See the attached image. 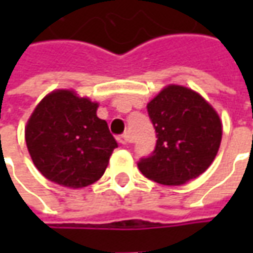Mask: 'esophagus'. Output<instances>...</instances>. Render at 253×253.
Here are the masks:
<instances>
[{
	"label": "esophagus",
	"instance_id": "obj_1",
	"mask_svg": "<svg viewBox=\"0 0 253 253\" xmlns=\"http://www.w3.org/2000/svg\"><path fill=\"white\" fill-rule=\"evenodd\" d=\"M118 141L122 143V145H127V143L130 142V137L127 135V134H122L118 137Z\"/></svg>",
	"mask_w": 253,
	"mask_h": 253
}]
</instances>
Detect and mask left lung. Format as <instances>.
Wrapping results in <instances>:
<instances>
[{
	"instance_id": "8db88e82",
	"label": "left lung",
	"mask_w": 253,
	"mask_h": 253,
	"mask_svg": "<svg viewBox=\"0 0 253 253\" xmlns=\"http://www.w3.org/2000/svg\"><path fill=\"white\" fill-rule=\"evenodd\" d=\"M156 128L153 153L138 161L150 180L180 186L202 175L211 165L222 138L219 116L192 89L168 85L148 104Z\"/></svg>"
}]
</instances>
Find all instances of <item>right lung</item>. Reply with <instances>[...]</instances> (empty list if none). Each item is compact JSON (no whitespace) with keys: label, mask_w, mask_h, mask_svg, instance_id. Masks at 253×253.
<instances>
[{"label":"right lung","mask_w":253,"mask_h":253,"mask_svg":"<svg viewBox=\"0 0 253 253\" xmlns=\"http://www.w3.org/2000/svg\"><path fill=\"white\" fill-rule=\"evenodd\" d=\"M97 107L66 89L54 90L36 105L25 127V142L46 179L81 188L103 176L118 143L107 122L96 115Z\"/></svg>","instance_id":"add662e5"}]
</instances>
